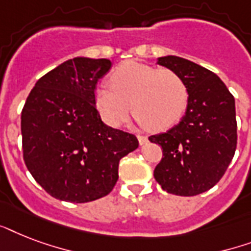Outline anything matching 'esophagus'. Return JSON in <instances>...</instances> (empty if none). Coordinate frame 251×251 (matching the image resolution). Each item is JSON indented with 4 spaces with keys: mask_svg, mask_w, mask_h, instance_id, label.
<instances>
[{
    "mask_svg": "<svg viewBox=\"0 0 251 251\" xmlns=\"http://www.w3.org/2000/svg\"><path fill=\"white\" fill-rule=\"evenodd\" d=\"M138 141L141 145H146L147 142H149V138L146 137V135H141V134H138Z\"/></svg>",
    "mask_w": 251,
    "mask_h": 251,
    "instance_id": "esophagus-1",
    "label": "esophagus"
}]
</instances>
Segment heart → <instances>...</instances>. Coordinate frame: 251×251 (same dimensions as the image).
Here are the masks:
<instances>
[{"instance_id": "1", "label": "heart", "mask_w": 251, "mask_h": 251, "mask_svg": "<svg viewBox=\"0 0 251 251\" xmlns=\"http://www.w3.org/2000/svg\"><path fill=\"white\" fill-rule=\"evenodd\" d=\"M109 82L95 88L94 101L104 122L113 127L129 120L131 105L138 121L155 131L175 125L186 110L187 87L171 69L127 61L114 69Z\"/></svg>"}]
</instances>
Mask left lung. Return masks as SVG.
Returning <instances> with one entry per match:
<instances>
[{
    "label": "left lung",
    "instance_id": "1",
    "mask_svg": "<svg viewBox=\"0 0 251 251\" xmlns=\"http://www.w3.org/2000/svg\"><path fill=\"white\" fill-rule=\"evenodd\" d=\"M157 64L181 75L189 100L179 124L149 138L163 149L153 177L167 193L198 195L220 181L234 156V98L216 74L191 61L165 56L157 58Z\"/></svg>",
    "mask_w": 251,
    "mask_h": 251
}]
</instances>
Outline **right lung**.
Returning a JSON list of instances; mask_svg holds the SVG:
<instances>
[{"label": "right lung", "mask_w": 251, "mask_h": 251, "mask_svg": "<svg viewBox=\"0 0 251 251\" xmlns=\"http://www.w3.org/2000/svg\"><path fill=\"white\" fill-rule=\"evenodd\" d=\"M106 58L75 57L37 80L22 110L25 167L53 198L86 203L109 194L122 157L138 149L133 134L101 121L94 101Z\"/></svg>", "instance_id": "right-lung-1"}]
</instances>
